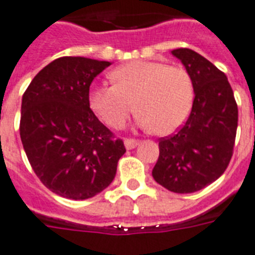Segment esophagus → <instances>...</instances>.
Instances as JSON below:
<instances>
[{
    "mask_svg": "<svg viewBox=\"0 0 255 255\" xmlns=\"http://www.w3.org/2000/svg\"><path fill=\"white\" fill-rule=\"evenodd\" d=\"M124 145H126V147H127L128 150H131V149L137 146L138 141L134 140V138H126V140H124Z\"/></svg>",
    "mask_w": 255,
    "mask_h": 255,
    "instance_id": "1",
    "label": "esophagus"
}]
</instances>
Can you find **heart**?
<instances>
[{
	"label": "heart",
	"instance_id": "1",
	"mask_svg": "<svg viewBox=\"0 0 255 255\" xmlns=\"http://www.w3.org/2000/svg\"><path fill=\"white\" fill-rule=\"evenodd\" d=\"M110 76L114 85H98L89 92L92 110L109 127H123L136 108L141 127L170 134L189 115L194 89L185 68L132 61L113 70Z\"/></svg>",
	"mask_w": 255,
	"mask_h": 255
}]
</instances>
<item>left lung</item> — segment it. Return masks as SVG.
I'll return each instance as SVG.
<instances>
[{
  "instance_id": "1",
  "label": "left lung",
  "mask_w": 255,
  "mask_h": 255,
  "mask_svg": "<svg viewBox=\"0 0 255 255\" xmlns=\"http://www.w3.org/2000/svg\"><path fill=\"white\" fill-rule=\"evenodd\" d=\"M172 54L189 74L194 100L187 122L159 138L154 180L175 193H193L215 181L230 164L239 110L226 74L187 48Z\"/></svg>"
}]
</instances>
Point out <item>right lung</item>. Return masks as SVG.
I'll use <instances>...</instances> for the list:
<instances>
[{"instance_id":"1","label":"right lung","mask_w":255,"mask_h":255,"mask_svg":"<svg viewBox=\"0 0 255 255\" xmlns=\"http://www.w3.org/2000/svg\"><path fill=\"white\" fill-rule=\"evenodd\" d=\"M111 63L62 57L36 75L22 98L20 138L45 187L70 200H87L108 188L126 153L123 140L89 106L93 79Z\"/></svg>"}]
</instances>
